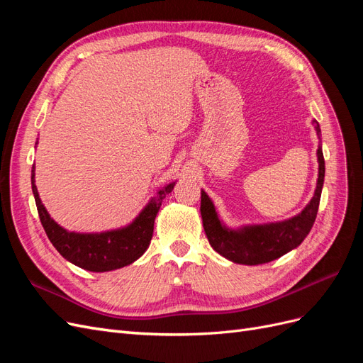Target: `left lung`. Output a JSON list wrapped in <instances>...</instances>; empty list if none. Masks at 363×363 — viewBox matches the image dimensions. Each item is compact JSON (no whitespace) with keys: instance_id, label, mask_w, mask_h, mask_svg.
<instances>
[{"instance_id":"left-lung-1","label":"left lung","mask_w":363,"mask_h":363,"mask_svg":"<svg viewBox=\"0 0 363 363\" xmlns=\"http://www.w3.org/2000/svg\"><path fill=\"white\" fill-rule=\"evenodd\" d=\"M315 130L320 138V125L313 121ZM318 171L316 189L311 203L307 204L301 213L280 223L247 225L238 230L227 228L221 219L218 218L215 206L208 195L201 191V218L206 236L212 248L225 259L242 265H260L268 263L286 255L291 250L298 247L304 238L309 235L316 219L318 207H320L321 191L324 184L325 164L321 145L318 147Z\"/></svg>"}]
</instances>
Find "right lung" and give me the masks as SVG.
Masks as SVG:
<instances>
[{"label": "right lung", "mask_w": 363, "mask_h": 363, "mask_svg": "<svg viewBox=\"0 0 363 363\" xmlns=\"http://www.w3.org/2000/svg\"><path fill=\"white\" fill-rule=\"evenodd\" d=\"M174 184L169 183L160 189L142 208L135 221L127 227L101 233H75L65 230L50 216L39 199L35 184V164L31 169L33 195H35L40 223L51 244L74 265L92 272H106L127 267L144 255L151 242L155 219L162 201L174 189Z\"/></svg>", "instance_id": "obj_1"}]
</instances>
